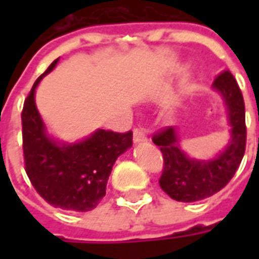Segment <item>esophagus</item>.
Instances as JSON below:
<instances>
[{"label":"esophagus","instance_id":"esophagus-1","mask_svg":"<svg viewBox=\"0 0 259 259\" xmlns=\"http://www.w3.org/2000/svg\"><path fill=\"white\" fill-rule=\"evenodd\" d=\"M133 141H135L136 144L147 141V133H146V132H144L143 129H135V132H133Z\"/></svg>","mask_w":259,"mask_h":259}]
</instances>
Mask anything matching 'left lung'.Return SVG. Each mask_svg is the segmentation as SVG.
<instances>
[{
	"label": "left lung",
	"mask_w": 259,
	"mask_h": 259,
	"mask_svg": "<svg viewBox=\"0 0 259 259\" xmlns=\"http://www.w3.org/2000/svg\"><path fill=\"white\" fill-rule=\"evenodd\" d=\"M212 89L221 96L230 126V139L222 151L211 159L190 158L182 150L176 126H169L154 136L161 148L163 170L159 186L176 201L194 202L222 190L233 178L245 151V111L243 94L229 70L218 76Z\"/></svg>",
	"instance_id": "8db88e82"
}]
</instances>
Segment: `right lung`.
Wrapping results in <instances>:
<instances>
[{"instance_id":"1","label":"right lung","mask_w":259,"mask_h":259,"mask_svg":"<svg viewBox=\"0 0 259 259\" xmlns=\"http://www.w3.org/2000/svg\"><path fill=\"white\" fill-rule=\"evenodd\" d=\"M58 61L55 59L36 80L23 105L26 174L48 204L66 211L87 212L104 198L113 163L133 146V133L97 129L74 143L54 139L36 107V89Z\"/></svg>"}]
</instances>
